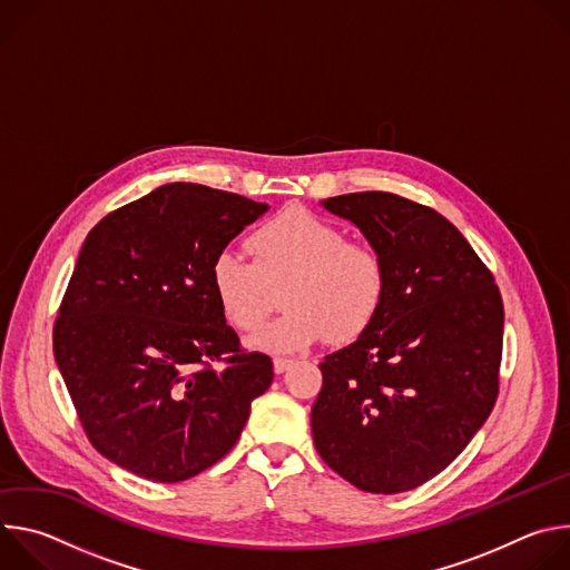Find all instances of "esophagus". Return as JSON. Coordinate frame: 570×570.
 Listing matches in <instances>:
<instances>
[{
	"mask_svg": "<svg viewBox=\"0 0 570 570\" xmlns=\"http://www.w3.org/2000/svg\"><path fill=\"white\" fill-rule=\"evenodd\" d=\"M288 367H291V361H288V358H279V356H277V358L273 361V370H275V374H284Z\"/></svg>",
	"mask_w": 570,
	"mask_h": 570,
	"instance_id": "34e87169",
	"label": "esophagus"
}]
</instances>
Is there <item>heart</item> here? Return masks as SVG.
Listing matches in <instances>:
<instances>
[{
    "label": "heart",
    "instance_id": "b5f03b06",
    "mask_svg": "<svg viewBox=\"0 0 570 570\" xmlns=\"http://www.w3.org/2000/svg\"><path fill=\"white\" fill-rule=\"evenodd\" d=\"M246 246L253 262L223 250L209 284L223 317L240 334H255L277 306L286 313L253 345L271 354H295L327 338L347 345L376 320L387 293L383 255L365 240L304 207H286L253 229Z\"/></svg>",
    "mask_w": 570,
    "mask_h": 570
}]
</instances>
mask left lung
Wrapping results in <instances>:
<instances>
[{"label":"left lung","instance_id":"obj_1","mask_svg":"<svg viewBox=\"0 0 570 570\" xmlns=\"http://www.w3.org/2000/svg\"><path fill=\"white\" fill-rule=\"evenodd\" d=\"M322 205L383 255L387 293L372 327L320 363L313 442L358 490L409 492L444 471L494 409L501 291L460 229L426 205L387 191Z\"/></svg>","mask_w":570,"mask_h":570}]
</instances>
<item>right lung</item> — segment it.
<instances>
[{"label":"right lung","mask_w":570,"mask_h":570,"mask_svg":"<svg viewBox=\"0 0 570 570\" xmlns=\"http://www.w3.org/2000/svg\"><path fill=\"white\" fill-rule=\"evenodd\" d=\"M266 209L174 183L90 229L53 356L90 444L126 471L180 482L209 469L271 387L273 361L240 347L209 284L214 257Z\"/></svg>","instance_id":"add662e5"}]
</instances>
